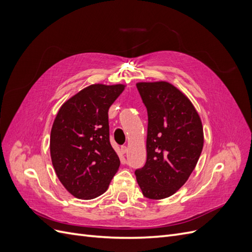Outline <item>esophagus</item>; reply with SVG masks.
Returning <instances> with one entry per match:
<instances>
[{"label": "esophagus", "mask_w": 252, "mask_h": 252, "mask_svg": "<svg viewBox=\"0 0 252 252\" xmlns=\"http://www.w3.org/2000/svg\"><path fill=\"white\" fill-rule=\"evenodd\" d=\"M127 151H128V148H127L126 146H122V147H121V152H122V154H123V155H125Z\"/></svg>", "instance_id": "obj_1"}]
</instances>
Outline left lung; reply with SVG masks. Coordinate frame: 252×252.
I'll return each mask as SVG.
<instances>
[{
    "instance_id": "1",
    "label": "left lung",
    "mask_w": 252,
    "mask_h": 252,
    "mask_svg": "<svg viewBox=\"0 0 252 252\" xmlns=\"http://www.w3.org/2000/svg\"><path fill=\"white\" fill-rule=\"evenodd\" d=\"M147 108V161L135 177L143 195L162 200L185 184L204 145L201 118L185 94L166 81L136 83Z\"/></svg>"
}]
</instances>
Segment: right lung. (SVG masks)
I'll return each instance as SVG.
<instances>
[{"label":"right lung","mask_w":252,"mask_h":252,"mask_svg":"<svg viewBox=\"0 0 252 252\" xmlns=\"http://www.w3.org/2000/svg\"><path fill=\"white\" fill-rule=\"evenodd\" d=\"M124 84H93L61 106L50 133V157L66 190L82 200L103 194L120 167L109 142L108 110Z\"/></svg>","instance_id":"obj_1"}]
</instances>
